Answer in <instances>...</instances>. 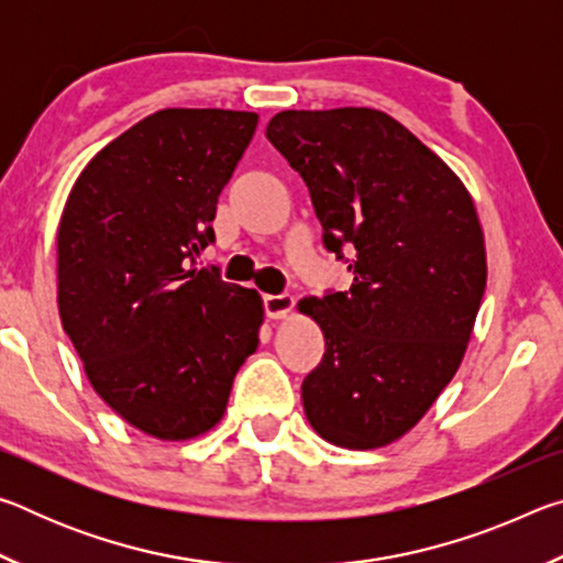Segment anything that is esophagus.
<instances>
[{
	"mask_svg": "<svg viewBox=\"0 0 563 563\" xmlns=\"http://www.w3.org/2000/svg\"><path fill=\"white\" fill-rule=\"evenodd\" d=\"M292 295L290 292H280V295H265L263 298V308H265V316L278 320V318H285L288 312L292 310Z\"/></svg>",
	"mask_w": 563,
	"mask_h": 563,
	"instance_id": "1",
	"label": "esophagus"
}]
</instances>
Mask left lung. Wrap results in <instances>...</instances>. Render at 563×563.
<instances>
[{
  "mask_svg": "<svg viewBox=\"0 0 563 563\" xmlns=\"http://www.w3.org/2000/svg\"><path fill=\"white\" fill-rule=\"evenodd\" d=\"M265 136L308 186L322 245L355 255L350 290L298 305L325 335L305 415L338 446H385L432 407L472 338L487 288L472 196L383 111H280Z\"/></svg>",
  "mask_w": 563,
  "mask_h": 563,
  "instance_id": "left-lung-1",
  "label": "left lung"
}]
</instances>
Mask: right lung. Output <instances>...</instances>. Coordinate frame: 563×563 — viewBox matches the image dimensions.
Wrapping results in <instances>:
<instances>
[{"label":"right lung","mask_w":563,"mask_h":563,"mask_svg":"<svg viewBox=\"0 0 563 563\" xmlns=\"http://www.w3.org/2000/svg\"><path fill=\"white\" fill-rule=\"evenodd\" d=\"M255 126L251 111L151 113L89 161L64 206V332L103 402L158 440L211 430L258 347L261 295L196 265Z\"/></svg>","instance_id":"right-lung-1"}]
</instances>
